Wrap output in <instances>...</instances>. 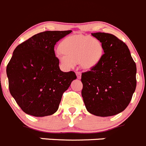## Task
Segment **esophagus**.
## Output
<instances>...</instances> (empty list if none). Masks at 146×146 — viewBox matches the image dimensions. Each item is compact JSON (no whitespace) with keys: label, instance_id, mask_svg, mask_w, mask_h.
I'll return each instance as SVG.
<instances>
[{"label":"esophagus","instance_id":"esophagus-1","mask_svg":"<svg viewBox=\"0 0 146 146\" xmlns=\"http://www.w3.org/2000/svg\"><path fill=\"white\" fill-rule=\"evenodd\" d=\"M76 76H77L78 78H81V72L76 71Z\"/></svg>","mask_w":146,"mask_h":146}]
</instances>
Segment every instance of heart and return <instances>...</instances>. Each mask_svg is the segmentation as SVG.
Listing matches in <instances>:
<instances>
[{"label":"heart","mask_w":146,"mask_h":146,"mask_svg":"<svg viewBox=\"0 0 146 146\" xmlns=\"http://www.w3.org/2000/svg\"><path fill=\"white\" fill-rule=\"evenodd\" d=\"M58 49L62 54L58 57L60 61L68 68L73 67L76 62L83 68H92L100 62L104 53L103 45L99 39L84 35L65 38Z\"/></svg>","instance_id":"1"}]
</instances>
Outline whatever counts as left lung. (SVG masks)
<instances>
[{
  "label": "left lung",
  "instance_id": "1",
  "mask_svg": "<svg viewBox=\"0 0 146 146\" xmlns=\"http://www.w3.org/2000/svg\"><path fill=\"white\" fill-rule=\"evenodd\" d=\"M102 42L100 62L81 74V91L87 111L110 117L124 111L135 91L136 65L125 42L111 34L92 33Z\"/></svg>",
  "mask_w": 146,
  "mask_h": 146
}]
</instances>
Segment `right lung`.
<instances>
[{
  "instance_id": "add662e5",
  "label": "right lung",
  "mask_w": 146,
  "mask_h": 146,
  "mask_svg": "<svg viewBox=\"0 0 146 146\" xmlns=\"http://www.w3.org/2000/svg\"><path fill=\"white\" fill-rule=\"evenodd\" d=\"M70 32H40L13 51L6 68L9 91L27 114L44 117L56 112L62 94L77 78L73 71H61L54 50L56 42Z\"/></svg>"
}]
</instances>
